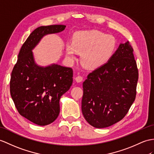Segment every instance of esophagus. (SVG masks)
<instances>
[{
	"mask_svg": "<svg viewBox=\"0 0 154 154\" xmlns=\"http://www.w3.org/2000/svg\"><path fill=\"white\" fill-rule=\"evenodd\" d=\"M75 80H76V82L79 83V82H81L82 80H83V77L81 76H78L77 77L75 78Z\"/></svg>",
	"mask_w": 154,
	"mask_h": 154,
	"instance_id": "obj_1",
	"label": "esophagus"
}]
</instances>
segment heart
<instances>
[{
	"label": "heart",
	"mask_w": 154,
	"mask_h": 154,
	"mask_svg": "<svg viewBox=\"0 0 154 154\" xmlns=\"http://www.w3.org/2000/svg\"><path fill=\"white\" fill-rule=\"evenodd\" d=\"M116 42L113 36L97 30L75 32L72 42L66 44V55L70 60L76 59L81 54L83 65L90 69H96L105 65L114 54Z\"/></svg>",
	"instance_id": "obj_1"
}]
</instances>
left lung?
I'll use <instances>...</instances> for the list:
<instances>
[{
    "instance_id": "obj_1",
    "label": "left lung",
    "mask_w": 154,
    "mask_h": 154,
    "mask_svg": "<svg viewBox=\"0 0 154 154\" xmlns=\"http://www.w3.org/2000/svg\"><path fill=\"white\" fill-rule=\"evenodd\" d=\"M133 51L129 41L121 43L109 61L84 82L82 114L95 128L122 120L135 99L138 72Z\"/></svg>"
}]
</instances>
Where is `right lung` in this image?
I'll return each instance as SVG.
<instances>
[{
    "instance_id": "add662e5",
    "label": "right lung",
    "mask_w": 154,
    "mask_h": 154,
    "mask_svg": "<svg viewBox=\"0 0 154 154\" xmlns=\"http://www.w3.org/2000/svg\"><path fill=\"white\" fill-rule=\"evenodd\" d=\"M65 27L54 25L34 30L22 46L11 74L10 94L18 112L38 125L50 124L58 117L59 100L72 84L73 70L55 63L40 66L32 50L44 36Z\"/></svg>"
}]
</instances>
